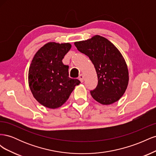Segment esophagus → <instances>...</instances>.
<instances>
[{
  "label": "esophagus",
  "mask_w": 156,
  "mask_h": 156,
  "mask_svg": "<svg viewBox=\"0 0 156 156\" xmlns=\"http://www.w3.org/2000/svg\"><path fill=\"white\" fill-rule=\"evenodd\" d=\"M79 79L80 80V81L81 83H83L84 81V76L83 74H80L79 76Z\"/></svg>",
  "instance_id": "obj_1"
}]
</instances>
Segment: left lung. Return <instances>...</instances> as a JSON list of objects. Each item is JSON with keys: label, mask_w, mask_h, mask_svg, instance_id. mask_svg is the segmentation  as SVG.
Instances as JSON below:
<instances>
[{"label": "left lung", "mask_w": 156, "mask_h": 156, "mask_svg": "<svg viewBox=\"0 0 156 156\" xmlns=\"http://www.w3.org/2000/svg\"><path fill=\"white\" fill-rule=\"evenodd\" d=\"M74 44L79 51L88 56L95 67L98 82L90 90L92 98L103 105L120 100L129 81L128 69L120 51L111 41L98 35Z\"/></svg>", "instance_id": "left-lung-1"}]
</instances>
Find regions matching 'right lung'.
Instances as JSON below:
<instances>
[{"label": "right lung", "instance_id": "add662e5", "mask_svg": "<svg viewBox=\"0 0 156 156\" xmlns=\"http://www.w3.org/2000/svg\"><path fill=\"white\" fill-rule=\"evenodd\" d=\"M71 48L69 43L49 42L37 51L32 60L29 71L30 90L36 100L48 108L62 105L81 83L68 77V66L62 61Z\"/></svg>", "mask_w": 156, "mask_h": 156}]
</instances>
